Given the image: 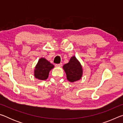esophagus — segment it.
Listing matches in <instances>:
<instances>
[{
    "instance_id": "1",
    "label": "esophagus",
    "mask_w": 123,
    "mask_h": 123,
    "mask_svg": "<svg viewBox=\"0 0 123 123\" xmlns=\"http://www.w3.org/2000/svg\"><path fill=\"white\" fill-rule=\"evenodd\" d=\"M62 64L61 63H60L59 64H55V66L57 67H61L62 66Z\"/></svg>"
}]
</instances>
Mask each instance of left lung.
<instances>
[{
  "instance_id": "1",
  "label": "left lung",
  "mask_w": 123,
  "mask_h": 123,
  "mask_svg": "<svg viewBox=\"0 0 123 123\" xmlns=\"http://www.w3.org/2000/svg\"><path fill=\"white\" fill-rule=\"evenodd\" d=\"M63 68L69 81L73 82L81 78L82 75V66L75 56L70 58L69 62L63 65Z\"/></svg>"
}]
</instances>
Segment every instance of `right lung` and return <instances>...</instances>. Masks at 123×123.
I'll use <instances>...</instances> for the list:
<instances>
[{"instance_id":"obj_1","label":"right lung","mask_w":123,"mask_h":123,"mask_svg":"<svg viewBox=\"0 0 123 123\" xmlns=\"http://www.w3.org/2000/svg\"><path fill=\"white\" fill-rule=\"evenodd\" d=\"M54 67L53 64L46 59L44 58H41L35 67V77L39 80H46L48 78L50 70Z\"/></svg>"}]
</instances>
